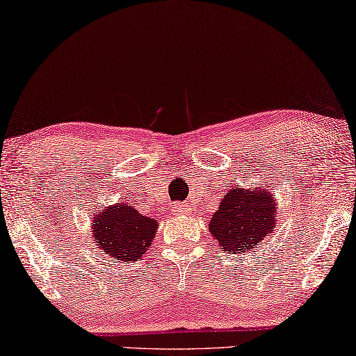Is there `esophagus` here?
<instances>
[{"mask_svg":"<svg viewBox=\"0 0 356 356\" xmlns=\"http://www.w3.org/2000/svg\"><path fill=\"white\" fill-rule=\"evenodd\" d=\"M172 211L175 214H186L189 211V205H186V203H175V205H172Z\"/></svg>","mask_w":356,"mask_h":356,"instance_id":"obj_1","label":"esophagus"}]
</instances>
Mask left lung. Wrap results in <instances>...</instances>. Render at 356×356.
Segmentation results:
<instances>
[{
    "label": "left lung",
    "instance_id": "1",
    "mask_svg": "<svg viewBox=\"0 0 356 356\" xmlns=\"http://www.w3.org/2000/svg\"><path fill=\"white\" fill-rule=\"evenodd\" d=\"M276 216V202L268 189L230 188L209 220V230L222 250L248 252L273 232Z\"/></svg>",
    "mask_w": 356,
    "mask_h": 356
}]
</instances>
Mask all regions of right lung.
<instances>
[{
  "mask_svg": "<svg viewBox=\"0 0 356 356\" xmlns=\"http://www.w3.org/2000/svg\"><path fill=\"white\" fill-rule=\"evenodd\" d=\"M157 222L140 214L129 205L107 207L99 211L92 222V238L101 252L113 261H134L145 254L153 241Z\"/></svg>",
  "mask_w": 356,
  "mask_h": 356,
  "instance_id": "1",
  "label": "right lung"
}]
</instances>
